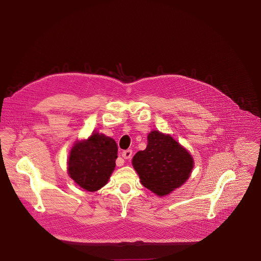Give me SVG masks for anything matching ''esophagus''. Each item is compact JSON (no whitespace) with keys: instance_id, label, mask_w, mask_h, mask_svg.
<instances>
[{"instance_id":"34e87169","label":"esophagus","mask_w":261,"mask_h":261,"mask_svg":"<svg viewBox=\"0 0 261 261\" xmlns=\"http://www.w3.org/2000/svg\"><path fill=\"white\" fill-rule=\"evenodd\" d=\"M122 157H123L124 159H131V157H132V151H131V150L124 151V152L122 153Z\"/></svg>"}]
</instances>
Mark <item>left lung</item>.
Returning a JSON list of instances; mask_svg holds the SVG:
<instances>
[{
  "label": "left lung",
  "mask_w": 261,
  "mask_h": 261,
  "mask_svg": "<svg viewBox=\"0 0 261 261\" xmlns=\"http://www.w3.org/2000/svg\"><path fill=\"white\" fill-rule=\"evenodd\" d=\"M132 165L144 187L161 197L187 181L194 160L171 135L153 130L147 135L146 148L135 154Z\"/></svg>",
  "instance_id": "1"
}]
</instances>
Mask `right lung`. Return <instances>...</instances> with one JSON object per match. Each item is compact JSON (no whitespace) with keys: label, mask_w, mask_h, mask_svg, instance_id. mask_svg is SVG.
<instances>
[{"label":"right lung","mask_w":261,"mask_h":261,"mask_svg":"<svg viewBox=\"0 0 261 261\" xmlns=\"http://www.w3.org/2000/svg\"><path fill=\"white\" fill-rule=\"evenodd\" d=\"M118 145L111 137L93 132L88 139L77 140L68 159V174L80 187L95 192L105 186L115 170Z\"/></svg>","instance_id":"1"}]
</instances>
